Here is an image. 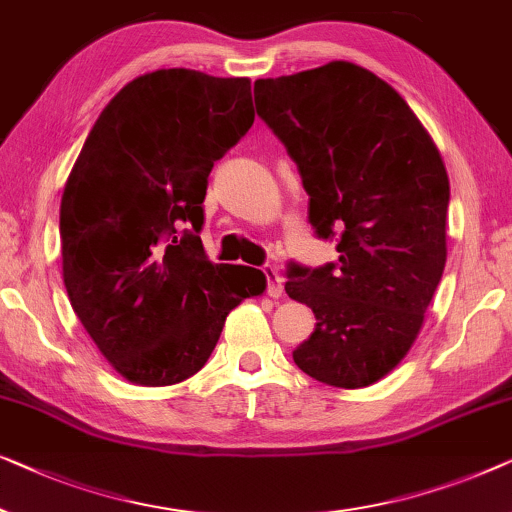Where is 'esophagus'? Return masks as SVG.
I'll return each mask as SVG.
<instances>
[{
	"label": "esophagus",
	"instance_id": "obj_1",
	"mask_svg": "<svg viewBox=\"0 0 512 512\" xmlns=\"http://www.w3.org/2000/svg\"><path fill=\"white\" fill-rule=\"evenodd\" d=\"M262 271H264V276H266V292H269V297L278 299L280 294H283V276H280L278 266L264 264Z\"/></svg>",
	"mask_w": 512,
	"mask_h": 512
}]
</instances>
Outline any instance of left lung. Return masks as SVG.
Segmentation results:
<instances>
[{"instance_id": "left-lung-1", "label": "left lung", "mask_w": 512, "mask_h": 512, "mask_svg": "<svg viewBox=\"0 0 512 512\" xmlns=\"http://www.w3.org/2000/svg\"><path fill=\"white\" fill-rule=\"evenodd\" d=\"M255 106L297 164L315 236L338 253L287 264L285 292L318 320L294 362L325 385H373L406 357L441 283V155L399 92L352 62L259 78Z\"/></svg>"}]
</instances>
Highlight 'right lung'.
I'll return each instance as SVG.
<instances>
[{
  "instance_id": "right-lung-1",
  "label": "right lung",
  "mask_w": 512,
  "mask_h": 512,
  "mask_svg": "<svg viewBox=\"0 0 512 512\" xmlns=\"http://www.w3.org/2000/svg\"><path fill=\"white\" fill-rule=\"evenodd\" d=\"M253 120L248 78L160 69L127 83L83 143L60 206L64 285L129 383L194 376L229 311L264 292L262 271L211 264L199 239L208 174Z\"/></svg>"
}]
</instances>
